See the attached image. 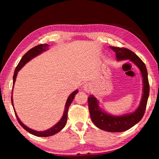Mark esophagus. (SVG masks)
Instances as JSON below:
<instances>
[{
    "label": "esophagus",
    "instance_id": "obj_1",
    "mask_svg": "<svg viewBox=\"0 0 159 159\" xmlns=\"http://www.w3.org/2000/svg\"><path fill=\"white\" fill-rule=\"evenodd\" d=\"M93 85L90 83H85V84H84V85H83V90H84V91H85L86 93H90V91L93 90Z\"/></svg>",
    "mask_w": 159,
    "mask_h": 159
}]
</instances>
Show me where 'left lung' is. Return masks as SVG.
<instances>
[{
	"label": "left lung",
	"instance_id": "8db88e82",
	"mask_svg": "<svg viewBox=\"0 0 159 159\" xmlns=\"http://www.w3.org/2000/svg\"><path fill=\"white\" fill-rule=\"evenodd\" d=\"M116 53L117 61L129 60L140 71L142 78V95L138 108L134 111L123 115L116 116L107 112L99 106V102L95 95L88 98L90 118L97 127L111 133H119L128 130L139 122L143 117L149 95V85L146 66L136 54L127 48L109 46Z\"/></svg>",
	"mask_w": 159,
	"mask_h": 159
}]
</instances>
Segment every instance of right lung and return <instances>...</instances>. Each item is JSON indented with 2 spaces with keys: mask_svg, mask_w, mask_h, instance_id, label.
Listing matches in <instances>:
<instances>
[{
  "mask_svg": "<svg viewBox=\"0 0 159 159\" xmlns=\"http://www.w3.org/2000/svg\"><path fill=\"white\" fill-rule=\"evenodd\" d=\"M49 47H50V45H48V44L39 45H37V46L33 48L32 49L29 50L28 52H26L22 57H21V60L20 62H19L17 66L16 67L15 73H14V76H13V87H12V88H14V84L15 83L16 79H17L18 71H20V70L22 68V67L25 66L26 63L29 62L30 60H31L32 59L37 57L38 55H41V54L45 52V51H47L48 49H49ZM78 93H79V90H78V89H77L76 90H74L71 94H70V95L68 97V98H67V99H66V104H65V107H64V111L63 113V116H61V119L59 120V121L56 123L55 125H53L52 127H51L50 128L48 129V130H43V131H37V130H33V129L29 128L28 126H26V125L24 124V123L21 121V120L20 119V118L18 117L17 112H16L15 109L14 104H13L12 92L11 100H12V104L13 109H14V111L15 113L16 117H17L18 122L20 123V124L21 125V127H22L24 129H25V130H26L27 132H29V133L34 134V135H35V136L49 137V136L54 135V134H55L56 133H59V132L62 130L64 126H65L66 121H67V113H68L69 107H70V105H71L72 102H73L75 95H76Z\"/></svg>",
  "mask_w": 159,
  "mask_h": 159,
  "instance_id": "right-lung-1",
  "label": "right lung"
}]
</instances>
